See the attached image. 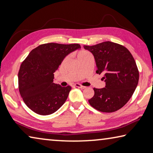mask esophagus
<instances>
[{"mask_svg": "<svg viewBox=\"0 0 153 153\" xmlns=\"http://www.w3.org/2000/svg\"><path fill=\"white\" fill-rule=\"evenodd\" d=\"M75 86H76V87H77V88H81V89H85V88H86V87H85V86H82L81 84H75Z\"/></svg>", "mask_w": 153, "mask_h": 153, "instance_id": "34e87169", "label": "esophagus"}]
</instances>
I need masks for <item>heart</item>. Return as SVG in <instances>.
<instances>
[{
	"label": "heart",
	"mask_w": 153,
	"mask_h": 153,
	"mask_svg": "<svg viewBox=\"0 0 153 153\" xmlns=\"http://www.w3.org/2000/svg\"><path fill=\"white\" fill-rule=\"evenodd\" d=\"M86 54H88V52H86V51H81V52L78 54V58L80 57V56H82L85 55Z\"/></svg>",
	"instance_id": "obj_1"
}]
</instances>
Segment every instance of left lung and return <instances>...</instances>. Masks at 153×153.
<instances>
[{"mask_svg":"<svg viewBox=\"0 0 153 153\" xmlns=\"http://www.w3.org/2000/svg\"><path fill=\"white\" fill-rule=\"evenodd\" d=\"M85 50L93 54L97 74L104 75L105 88H94V94L88 102L103 112H113L123 108L131 97L139 80V72L131 52L124 46L105 42Z\"/></svg>","mask_w":153,"mask_h":153,"instance_id":"left-lung-1","label":"left lung"}]
</instances>
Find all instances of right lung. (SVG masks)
<instances>
[{
  "label": "right lung",
  "instance_id": "right-lung-1",
  "mask_svg": "<svg viewBox=\"0 0 153 153\" xmlns=\"http://www.w3.org/2000/svg\"><path fill=\"white\" fill-rule=\"evenodd\" d=\"M79 48L77 43H45L33 49L22 62L18 73L19 91L34 112L51 114L66 101L71 87L54 84V73L67 55Z\"/></svg>",
  "mask_w": 153,
  "mask_h": 153
}]
</instances>
